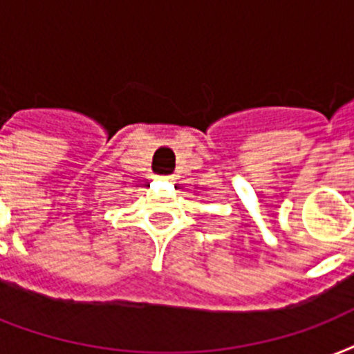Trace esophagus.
<instances>
[{
  "label": "esophagus",
  "instance_id": "1",
  "mask_svg": "<svg viewBox=\"0 0 354 354\" xmlns=\"http://www.w3.org/2000/svg\"><path fill=\"white\" fill-rule=\"evenodd\" d=\"M163 180H167V182H169V180H172V178L171 176H165V178H163Z\"/></svg>",
  "mask_w": 354,
  "mask_h": 354
}]
</instances>
